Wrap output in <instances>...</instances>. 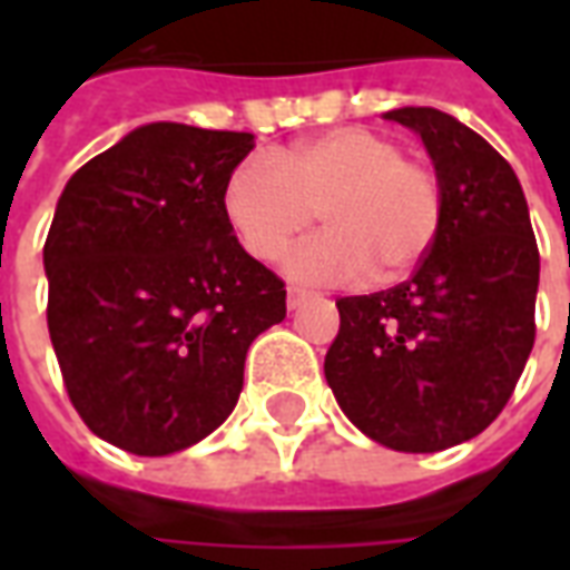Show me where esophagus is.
Segmentation results:
<instances>
[{"mask_svg": "<svg viewBox=\"0 0 570 570\" xmlns=\"http://www.w3.org/2000/svg\"><path fill=\"white\" fill-rule=\"evenodd\" d=\"M308 298H311L308 289H298V286H289V289H286V305H289V308H298V305H302V302H308Z\"/></svg>", "mask_w": 570, "mask_h": 570, "instance_id": "1", "label": "esophagus"}]
</instances>
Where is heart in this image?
<instances>
[{
	"label": "heart",
	"instance_id": "heart-1",
	"mask_svg": "<svg viewBox=\"0 0 570 570\" xmlns=\"http://www.w3.org/2000/svg\"><path fill=\"white\" fill-rule=\"evenodd\" d=\"M228 228L253 259L274 262L321 213L326 235L296 249V281L335 284L372 272L391 284L419 268L440 235L442 183L394 140L366 128H335L296 142L281 158L249 155L225 179Z\"/></svg>",
	"mask_w": 570,
	"mask_h": 570
}]
</instances>
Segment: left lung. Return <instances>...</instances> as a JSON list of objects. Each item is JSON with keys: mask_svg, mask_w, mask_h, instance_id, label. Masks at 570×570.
I'll use <instances>...</instances> for the list:
<instances>
[{"mask_svg": "<svg viewBox=\"0 0 570 570\" xmlns=\"http://www.w3.org/2000/svg\"><path fill=\"white\" fill-rule=\"evenodd\" d=\"M424 142L442 183L440 235L409 281L345 296L326 382L370 440L442 452L479 436L534 347L540 253L513 167L430 106L384 112Z\"/></svg>", "mask_w": 570, "mask_h": 570, "instance_id": "1", "label": "left lung"}]
</instances>
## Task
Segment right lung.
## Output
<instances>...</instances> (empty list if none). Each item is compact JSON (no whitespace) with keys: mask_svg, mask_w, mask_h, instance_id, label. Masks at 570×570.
Instances as JSON below:
<instances>
[{"mask_svg":"<svg viewBox=\"0 0 570 570\" xmlns=\"http://www.w3.org/2000/svg\"><path fill=\"white\" fill-rule=\"evenodd\" d=\"M253 134L155 121L69 176L45 240L48 333L81 421L142 458L219 428L284 281L237 244L225 179Z\"/></svg>","mask_w":570,"mask_h":570,"instance_id":"right-lung-1","label":"right lung"}]
</instances>
